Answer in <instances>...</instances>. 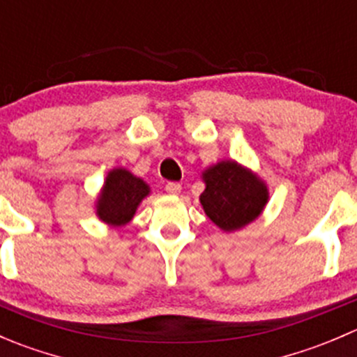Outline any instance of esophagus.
Masks as SVG:
<instances>
[{"label":"esophagus","instance_id":"esophagus-1","mask_svg":"<svg viewBox=\"0 0 357 357\" xmlns=\"http://www.w3.org/2000/svg\"><path fill=\"white\" fill-rule=\"evenodd\" d=\"M165 192L171 193V195H178V193L181 192V185H179V183H174V181L167 183V185H165Z\"/></svg>","mask_w":357,"mask_h":357}]
</instances>
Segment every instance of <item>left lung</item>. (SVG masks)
Here are the masks:
<instances>
[{
  "label": "left lung",
  "instance_id": "left-lung-1",
  "mask_svg": "<svg viewBox=\"0 0 357 357\" xmlns=\"http://www.w3.org/2000/svg\"><path fill=\"white\" fill-rule=\"evenodd\" d=\"M200 195L205 214L226 231L254 221L268 202V190L250 171L236 162H219L204 172Z\"/></svg>",
  "mask_w": 357,
  "mask_h": 357
}]
</instances>
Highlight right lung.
<instances>
[{"instance_id":"1","label":"right lung","mask_w":357,"mask_h":357,"mask_svg":"<svg viewBox=\"0 0 357 357\" xmlns=\"http://www.w3.org/2000/svg\"><path fill=\"white\" fill-rule=\"evenodd\" d=\"M149 195V186L126 169H114L107 176L105 186L98 199L100 219L109 225L122 226L135 215L136 207Z\"/></svg>"}]
</instances>
